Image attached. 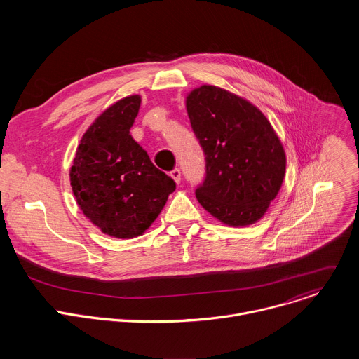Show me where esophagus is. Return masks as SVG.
Segmentation results:
<instances>
[{
	"mask_svg": "<svg viewBox=\"0 0 359 359\" xmlns=\"http://www.w3.org/2000/svg\"><path fill=\"white\" fill-rule=\"evenodd\" d=\"M170 176H172V179L179 184L180 183V180H182V173H180V169H173L172 172H170Z\"/></svg>",
	"mask_w": 359,
	"mask_h": 359,
	"instance_id": "34e87169",
	"label": "esophagus"
}]
</instances>
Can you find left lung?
Instances as JSON below:
<instances>
[{
    "instance_id": "obj_1",
    "label": "left lung",
    "mask_w": 359,
    "mask_h": 359,
    "mask_svg": "<svg viewBox=\"0 0 359 359\" xmlns=\"http://www.w3.org/2000/svg\"><path fill=\"white\" fill-rule=\"evenodd\" d=\"M186 109L206 156L198 203L233 227L259 222L285 175V151L271 123L248 100L213 85L193 89Z\"/></svg>"
}]
</instances>
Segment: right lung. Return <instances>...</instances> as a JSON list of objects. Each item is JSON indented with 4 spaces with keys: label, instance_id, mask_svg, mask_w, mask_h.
Listing matches in <instances>:
<instances>
[{
    "label": "right lung",
    "instance_id": "right-lung-1",
    "mask_svg": "<svg viewBox=\"0 0 359 359\" xmlns=\"http://www.w3.org/2000/svg\"><path fill=\"white\" fill-rule=\"evenodd\" d=\"M139 108L140 96L132 95L102 112L83 133L69 170L79 209L116 238L144 233L176 189L129 133Z\"/></svg>",
    "mask_w": 359,
    "mask_h": 359
}]
</instances>
